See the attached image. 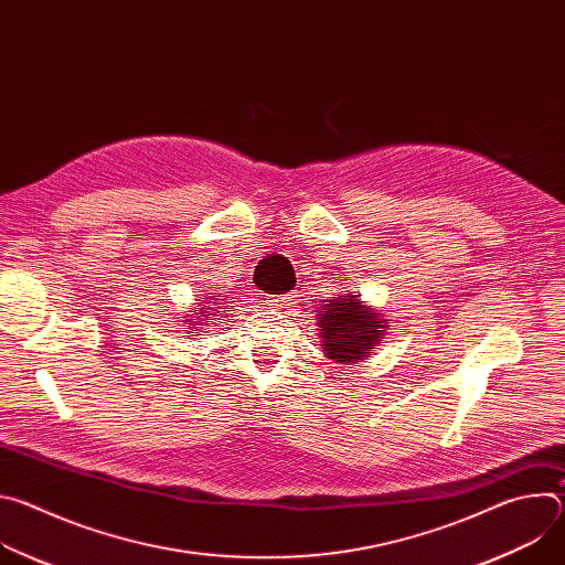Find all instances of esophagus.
<instances>
[{
    "mask_svg": "<svg viewBox=\"0 0 565 565\" xmlns=\"http://www.w3.org/2000/svg\"><path fill=\"white\" fill-rule=\"evenodd\" d=\"M295 292H286V295H275V297H268V303L275 306V308H288L290 303H295Z\"/></svg>",
    "mask_w": 565,
    "mask_h": 565,
    "instance_id": "34e87169",
    "label": "esophagus"
}]
</instances>
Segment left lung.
<instances>
[{
	"label": "left lung",
	"mask_w": 565,
	"mask_h": 565,
	"mask_svg": "<svg viewBox=\"0 0 565 565\" xmlns=\"http://www.w3.org/2000/svg\"><path fill=\"white\" fill-rule=\"evenodd\" d=\"M331 303L319 306L317 319L321 331V347L335 362H358L369 358L366 353L380 342L386 329L377 312L364 308L358 295H342L340 299H329Z\"/></svg>",
	"instance_id": "8db88e82"
}]
</instances>
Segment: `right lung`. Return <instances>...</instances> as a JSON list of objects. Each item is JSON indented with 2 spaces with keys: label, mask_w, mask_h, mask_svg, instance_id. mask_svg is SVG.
<instances>
[{
  "label": "right lung",
  "mask_w": 565,
  "mask_h": 565,
  "mask_svg": "<svg viewBox=\"0 0 565 565\" xmlns=\"http://www.w3.org/2000/svg\"><path fill=\"white\" fill-rule=\"evenodd\" d=\"M205 312H207V310L199 312V317H196V319H203V317H205ZM203 324H205V321H196V327H203ZM192 329H194V327H192ZM196 331H199V329H196Z\"/></svg>",
  "instance_id": "obj_1"
}]
</instances>
